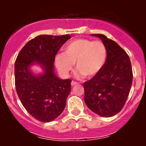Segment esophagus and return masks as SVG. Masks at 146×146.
Returning a JSON list of instances; mask_svg holds the SVG:
<instances>
[{
    "mask_svg": "<svg viewBox=\"0 0 146 146\" xmlns=\"http://www.w3.org/2000/svg\"><path fill=\"white\" fill-rule=\"evenodd\" d=\"M78 82H75V81H72L71 82V86H75V85H77L78 84Z\"/></svg>",
    "mask_w": 146,
    "mask_h": 146,
    "instance_id": "1",
    "label": "esophagus"
}]
</instances>
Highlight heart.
<instances>
[{
    "label": "heart",
    "mask_w": 146,
    "mask_h": 146,
    "mask_svg": "<svg viewBox=\"0 0 146 146\" xmlns=\"http://www.w3.org/2000/svg\"><path fill=\"white\" fill-rule=\"evenodd\" d=\"M107 58V48L101 41L79 38L68 42L64 54H58L56 65L64 77H68L74 64L79 75L93 78L102 70Z\"/></svg>",
    "instance_id": "obj_1"
}]
</instances>
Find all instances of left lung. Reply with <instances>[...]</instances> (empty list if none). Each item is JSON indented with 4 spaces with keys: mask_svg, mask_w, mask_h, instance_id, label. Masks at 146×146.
<instances>
[{
    "mask_svg": "<svg viewBox=\"0 0 146 146\" xmlns=\"http://www.w3.org/2000/svg\"><path fill=\"white\" fill-rule=\"evenodd\" d=\"M100 38L107 48V58L96 75L84 83V102L90 110L102 117L116 115L123 108L131 88L132 70L130 58L116 42L103 34Z\"/></svg>",
    "mask_w": 146,
    "mask_h": 146,
    "instance_id": "obj_1",
    "label": "left lung"
}]
</instances>
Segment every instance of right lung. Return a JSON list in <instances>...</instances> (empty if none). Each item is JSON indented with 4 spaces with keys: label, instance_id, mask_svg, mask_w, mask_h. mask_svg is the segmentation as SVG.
Here are the masks:
<instances>
[{
    "label": "right lung",
    "instance_id": "right-lung-1",
    "mask_svg": "<svg viewBox=\"0 0 146 146\" xmlns=\"http://www.w3.org/2000/svg\"><path fill=\"white\" fill-rule=\"evenodd\" d=\"M71 38L40 35L31 39L18 53L15 62V86L22 104L33 117L42 122L54 120L62 113L71 90V80H60L54 73L53 63L61 46ZM38 63L44 73L37 76L29 70Z\"/></svg>",
    "mask_w": 146,
    "mask_h": 146
}]
</instances>
